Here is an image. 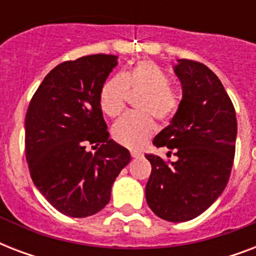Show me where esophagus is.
<instances>
[{
  "mask_svg": "<svg viewBox=\"0 0 256 256\" xmlns=\"http://www.w3.org/2000/svg\"><path fill=\"white\" fill-rule=\"evenodd\" d=\"M130 154H132V158H140V156H144L142 152H136V150H132V152H130Z\"/></svg>",
  "mask_w": 256,
  "mask_h": 256,
  "instance_id": "obj_1",
  "label": "esophagus"
}]
</instances>
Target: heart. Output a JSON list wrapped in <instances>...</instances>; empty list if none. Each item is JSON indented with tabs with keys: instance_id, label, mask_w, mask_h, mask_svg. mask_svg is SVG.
I'll list each match as a JSON object with an SVG mask.
<instances>
[{
	"instance_id": "1",
	"label": "heart",
	"mask_w": 256,
	"mask_h": 256,
	"mask_svg": "<svg viewBox=\"0 0 256 256\" xmlns=\"http://www.w3.org/2000/svg\"><path fill=\"white\" fill-rule=\"evenodd\" d=\"M142 92L138 108L128 112L112 126V138L126 148H142L156 132V120L168 122L176 114L180 104L179 92L170 85V77L160 66L152 61H140L128 72L108 78L100 92V106L108 116L124 112L128 92Z\"/></svg>"
}]
</instances>
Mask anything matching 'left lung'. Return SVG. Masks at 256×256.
Returning <instances> with one entry per match:
<instances>
[{"label":"left lung","instance_id":"obj_1","mask_svg":"<svg viewBox=\"0 0 256 256\" xmlns=\"http://www.w3.org/2000/svg\"><path fill=\"white\" fill-rule=\"evenodd\" d=\"M174 73L182 85V100L152 144L172 150L178 160L168 164L154 154L144 156L152 164L146 200L156 216L186 222L206 211L224 190L238 124L230 96L206 65L178 60Z\"/></svg>","mask_w":256,"mask_h":256}]
</instances>
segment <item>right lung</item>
I'll list each match as a JSON object with an SVG mask.
<instances>
[{
	"label": "right lung",
	"mask_w": 256,
	"mask_h": 256,
	"mask_svg": "<svg viewBox=\"0 0 256 256\" xmlns=\"http://www.w3.org/2000/svg\"><path fill=\"white\" fill-rule=\"evenodd\" d=\"M116 56L94 54L56 66L34 92L25 116L30 176L60 212L85 218L110 200L130 152L108 140L100 92ZM90 144L100 146L92 154ZM94 148V146H92Z\"/></svg>",
	"instance_id": "obj_1"
}]
</instances>
